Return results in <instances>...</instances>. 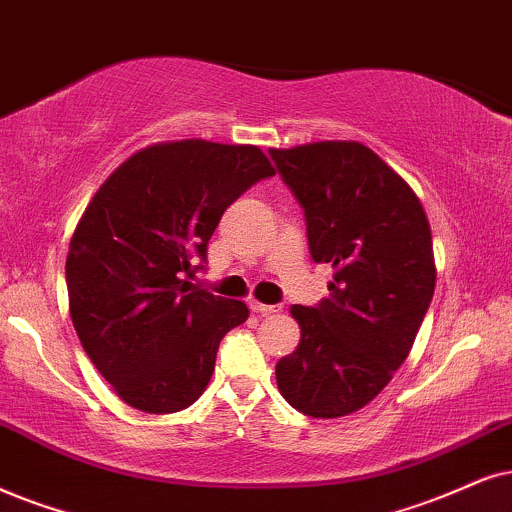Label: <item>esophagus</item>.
Masks as SVG:
<instances>
[{"label":"esophagus","mask_w":512,"mask_h":512,"mask_svg":"<svg viewBox=\"0 0 512 512\" xmlns=\"http://www.w3.org/2000/svg\"><path fill=\"white\" fill-rule=\"evenodd\" d=\"M250 309H252V312H255V314H262V316L276 314V312H278V307H274V304H262V302H257V300L250 302Z\"/></svg>","instance_id":"obj_1"}]
</instances>
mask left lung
I'll use <instances>...</instances> for the list:
<instances>
[{"instance_id": "left-lung-1", "label": "left lung", "mask_w": 512, "mask_h": 512, "mask_svg": "<svg viewBox=\"0 0 512 512\" xmlns=\"http://www.w3.org/2000/svg\"><path fill=\"white\" fill-rule=\"evenodd\" d=\"M307 219L314 262L331 264V297L293 304L295 352L276 385L312 418L357 413L409 357L435 293L430 222L409 184L359 141L271 148Z\"/></svg>"}]
</instances>
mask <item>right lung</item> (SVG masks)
Instances as JSON below:
<instances>
[{
	"label": "right lung",
	"mask_w": 512,
	"mask_h": 512,
	"mask_svg": "<svg viewBox=\"0 0 512 512\" xmlns=\"http://www.w3.org/2000/svg\"><path fill=\"white\" fill-rule=\"evenodd\" d=\"M271 174L257 146L163 141L129 155L89 200L66 257L70 319L125 404L174 413L205 392L248 307L189 278L224 210Z\"/></svg>",
	"instance_id": "1"
}]
</instances>
